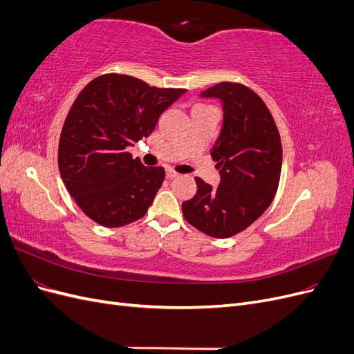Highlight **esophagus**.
<instances>
[{"instance_id": "34e87169", "label": "esophagus", "mask_w": 354, "mask_h": 354, "mask_svg": "<svg viewBox=\"0 0 354 354\" xmlns=\"http://www.w3.org/2000/svg\"><path fill=\"white\" fill-rule=\"evenodd\" d=\"M165 176H167V178H174V177H178V173H176V171H173V169H167Z\"/></svg>"}]
</instances>
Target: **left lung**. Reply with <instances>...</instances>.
<instances>
[{"label": "left lung", "instance_id": "8db88e82", "mask_svg": "<svg viewBox=\"0 0 354 354\" xmlns=\"http://www.w3.org/2000/svg\"><path fill=\"white\" fill-rule=\"evenodd\" d=\"M201 97L220 99L221 131L211 156L220 169L212 187L196 177V195L181 203L192 226L212 238H230L269 208L279 186L282 143L273 116L259 94L238 82H220Z\"/></svg>", "mask_w": 354, "mask_h": 354}]
</instances>
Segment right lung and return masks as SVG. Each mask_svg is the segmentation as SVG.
<instances>
[{"label": "right lung", "instance_id": "add662e5", "mask_svg": "<svg viewBox=\"0 0 354 354\" xmlns=\"http://www.w3.org/2000/svg\"><path fill=\"white\" fill-rule=\"evenodd\" d=\"M185 88H156L130 75L106 73L75 99L59 140V171L85 216L104 227L142 218L165 171L125 152L142 140Z\"/></svg>", "mask_w": 354, "mask_h": 354}]
</instances>
